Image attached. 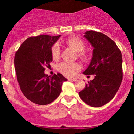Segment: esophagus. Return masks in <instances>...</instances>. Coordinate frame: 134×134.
<instances>
[{"instance_id":"esophagus-1","label":"esophagus","mask_w":134,"mask_h":134,"mask_svg":"<svg viewBox=\"0 0 134 134\" xmlns=\"http://www.w3.org/2000/svg\"><path fill=\"white\" fill-rule=\"evenodd\" d=\"M68 79V80H70V81H76L77 80V79H76V78H69Z\"/></svg>"}]
</instances>
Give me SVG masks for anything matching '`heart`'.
<instances>
[{
	"label": "heart",
	"instance_id": "b5f03b06",
	"mask_svg": "<svg viewBox=\"0 0 134 134\" xmlns=\"http://www.w3.org/2000/svg\"><path fill=\"white\" fill-rule=\"evenodd\" d=\"M65 43L70 48L77 52V56L79 59L84 62H87L90 60V54L87 51L85 50V42L83 40L78 37H71L65 41ZM52 57L55 61L60 59V49L58 44H55L52 46L51 49ZM81 66L78 62L68 63L62 62L58 66V70L63 75L72 77L74 76L80 70Z\"/></svg>",
	"mask_w": 134,
	"mask_h": 134
}]
</instances>
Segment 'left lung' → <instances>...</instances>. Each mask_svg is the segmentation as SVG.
<instances>
[{
  "label": "left lung",
  "mask_w": 134,
  "mask_h": 134,
  "mask_svg": "<svg viewBox=\"0 0 134 134\" xmlns=\"http://www.w3.org/2000/svg\"><path fill=\"white\" fill-rule=\"evenodd\" d=\"M85 38L94 48L85 75H94L82 91L80 99L91 107H101L113 99L123 79L122 55L116 43L105 34L94 31H86Z\"/></svg>",
  "instance_id": "1"
}]
</instances>
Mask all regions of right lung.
<instances>
[{
    "instance_id": "right-lung-1",
    "label": "right lung",
    "mask_w": 134,
    "mask_h": 134,
    "mask_svg": "<svg viewBox=\"0 0 134 134\" xmlns=\"http://www.w3.org/2000/svg\"><path fill=\"white\" fill-rule=\"evenodd\" d=\"M60 35L30 37L15 53V69L17 81L27 99L37 105L51 103L58 98L67 79L60 73L52 77L44 73L52 61L51 49Z\"/></svg>"
}]
</instances>
